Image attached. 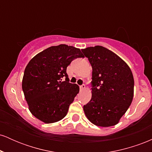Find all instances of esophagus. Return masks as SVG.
Segmentation results:
<instances>
[{
  "label": "esophagus",
  "mask_w": 152,
  "mask_h": 152,
  "mask_svg": "<svg viewBox=\"0 0 152 152\" xmlns=\"http://www.w3.org/2000/svg\"><path fill=\"white\" fill-rule=\"evenodd\" d=\"M85 88H86V86H85L84 84H82V85H81V86H80V90H81V91L84 90Z\"/></svg>",
  "instance_id": "1"
}]
</instances>
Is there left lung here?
<instances>
[{
    "instance_id": "obj_1",
    "label": "left lung",
    "mask_w": 152,
    "mask_h": 152,
    "mask_svg": "<svg viewBox=\"0 0 152 152\" xmlns=\"http://www.w3.org/2000/svg\"><path fill=\"white\" fill-rule=\"evenodd\" d=\"M92 67V96L83 106L88 119L99 126L117 124L132 104L133 74L126 63L106 48L81 49Z\"/></svg>"
}]
</instances>
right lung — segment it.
<instances>
[{"label": "right lung", "instance_id": "obj_1", "mask_svg": "<svg viewBox=\"0 0 152 152\" xmlns=\"http://www.w3.org/2000/svg\"><path fill=\"white\" fill-rule=\"evenodd\" d=\"M79 48L61 44L36 55L24 71L22 88L31 113L46 124L67 114L79 86L69 83L66 69L75 58H83ZM65 77L62 82L61 78Z\"/></svg>", "mask_w": 152, "mask_h": 152}]
</instances>
